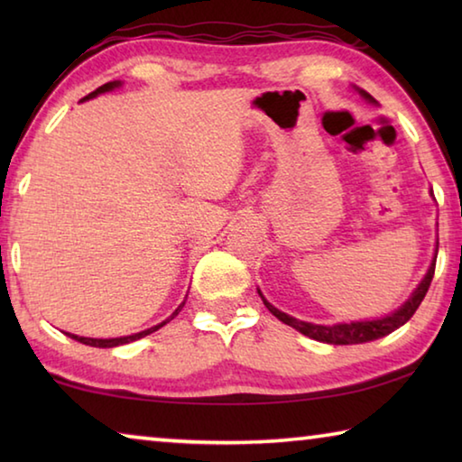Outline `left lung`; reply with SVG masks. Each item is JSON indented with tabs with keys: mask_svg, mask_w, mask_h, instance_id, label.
<instances>
[{
	"mask_svg": "<svg viewBox=\"0 0 462 462\" xmlns=\"http://www.w3.org/2000/svg\"><path fill=\"white\" fill-rule=\"evenodd\" d=\"M358 93L366 99L371 101V104H377L369 93L358 89ZM438 253V248H436ZM434 269H436V256L432 264H430V269L426 273V277L421 279V283L413 289V293L410 295V300L403 303L400 310H395L393 314H389L385 318H379V319H365V322H350V324H334V326H322V324H311V322H303V319H297L293 316H287L285 311L277 310L275 306H271V303L264 300V295L261 293L259 289V295L264 306L271 311L273 316L279 318L281 322L295 328L297 332H301L303 336H310V338H314L318 342H326V344H363V342H371V340H377L383 338V336L391 334L397 328L403 326L408 319L416 314V310L420 308L421 300H424L426 293H428V287L432 283V277H434Z\"/></svg>",
	"mask_w": 462,
	"mask_h": 462,
	"instance_id": "1",
	"label": "left lung"
}]
</instances>
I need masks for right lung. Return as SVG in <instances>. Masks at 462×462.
<instances>
[{"label":"right lung","instance_id":"right-lung-1","mask_svg":"<svg viewBox=\"0 0 462 462\" xmlns=\"http://www.w3.org/2000/svg\"><path fill=\"white\" fill-rule=\"evenodd\" d=\"M120 85H122L120 81L106 83V85H101V88H97V89L93 91V93H89V96H85L83 99H91V97L99 96V93H106V91H112V89H116V88H120ZM183 306H185V301H183L181 306H179V308L173 311V316L165 319V322L156 324V326H152V328H148V330H143V332L132 334V336H120V338H85V336H77V334H69V332H65V334L69 336V338H73V340H77V342L88 344V346H96V348H114V346H122V344H128V342L140 340V338H144V336L156 332V330H159V328H162V326H165L167 322H171V319H173V318L179 314V311H181V308H183Z\"/></svg>","mask_w":462,"mask_h":462}]
</instances>
